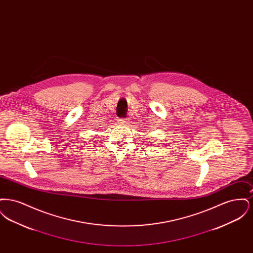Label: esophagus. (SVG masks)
<instances>
[{
  "label": "esophagus",
  "instance_id": "34e87169",
  "mask_svg": "<svg viewBox=\"0 0 253 253\" xmlns=\"http://www.w3.org/2000/svg\"><path fill=\"white\" fill-rule=\"evenodd\" d=\"M119 123L121 125H128L129 124V121L127 119H120Z\"/></svg>",
  "mask_w": 253,
  "mask_h": 253
}]
</instances>
